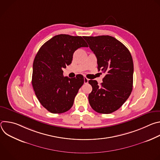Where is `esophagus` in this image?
Returning <instances> with one entry per match:
<instances>
[{
    "label": "esophagus",
    "mask_w": 160,
    "mask_h": 160,
    "mask_svg": "<svg viewBox=\"0 0 160 160\" xmlns=\"http://www.w3.org/2000/svg\"><path fill=\"white\" fill-rule=\"evenodd\" d=\"M83 79H84V83H87L88 82V79L86 77H84Z\"/></svg>",
    "instance_id": "34e87169"
}]
</instances>
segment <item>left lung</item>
Instances as JSON below:
<instances>
[{
    "label": "left lung",
    "instance_id": "8db88e82",
    "mask_svg": "<svg viewBox=\"0 0 160 160\" xmlns=\"http://www.w3.org/2000/svg\"><path fill=\"white\" fill-rule=\"evenodd\" d=\"M98 59V70L106 74L101 85L90 80V106L98 112L109 114L118 109L129 98L133 87V63L125 45L109 35L83 37Z\"/></svg>",
    "mask_w": 160,
    "mask_h": 160
}]
</instances>
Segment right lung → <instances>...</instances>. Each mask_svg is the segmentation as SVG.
Segmentation results:
<instances>
[{
    "label": "right lung",
    "mask_w": 160,
    "mask_h": 160,
    "mask_svg": "<svg viewBox=\"0 0 160 160\" xmlns=\"http://www.w3.org/2000/svg\"><path fill=\"white\" fill-rule=\"evenodd\" d=\"M88 45L82 37L60 34L45 42L33 64L32 85L40 104L52 113H62L73 106L83 77L63 76L62 68L72 63L74 52Z\"/></svg>",
    "instance_id": "add662e5"
}]
</instances>
